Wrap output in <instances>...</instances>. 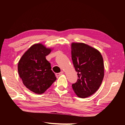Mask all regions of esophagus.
Returning <instances> with one entry per match:
<instances>
[{
  "label": "esophagus",
  "mask_w": 125,
  "mask_h": 125,
  "mask_svg": "<svg viewBox=\"0 0 125 125\" xmlns=\"http://www.w3.org/2000/svg\"><path fill=\"white\" fill-rule=\"evenodd\" d=\"M63 73H64V72L62 71V72H61L59 73H56V76H57V77H58V76H60V75H62Z\"/></svg>",
  "instance_id": "1"
}]
</instances>
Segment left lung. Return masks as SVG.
<instances>
[{
	"label": "left lung",
	"mask_w": 125,
	"mask_h": 125,
	"mask_svg": "<svg viewBox=\"0 0 125 125\" xmlns=\"http://www.w3.org/2000/svg\"><path fill=\"white\" fill-rule=\"evenodd\" d=\"M71 54L78 78L72 88L78 97L87 98L94 94L102 83L104 76L102 55L95 48L78 42L72 43Z\"/></svg>",
	"instance_id": "obj_1"
}]
</instances>
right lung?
<instances>
[{
    "instance_id": "add662e5",
    "label": "right lung",
    "mask_w": 125,
    "mask_h": 125,
    "mask_svg": "<svg viewBox=\"0 0 125 125\" xmlns=\"http://www.w3.org/2000/svg\"><path fill=\"white\" fill-rule=\"evenodd\" d=\"M51 51L42 43L34 44L18 62V73L23 84L36 94H43L57 79L50 63L46 59Z\"/></svg>"
}]
</instances>
